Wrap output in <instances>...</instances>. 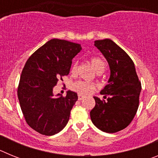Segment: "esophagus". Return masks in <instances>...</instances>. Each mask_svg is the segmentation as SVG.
Segmentation results:
<instances>
[{"mask_svg":"<svg viewBox=\"0 0 158 158\" xmlns=\"http://www.w3.org/2000/svg\"><path fill=\"white\" fill-rule=\"evenodd\" d=\"M84 97H85V96H84L83 95H81V94H78V100H83Z\"/></svg>","mask_w":158,"mask_h":158,"instance_id":"34e87169","label":"esophagus"}]
</instances>
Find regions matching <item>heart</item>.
Returning a JSON list of instances; mask_svg holds the SVG:
<instances>
[{
	"label": "heart",
	"mask_w": 158,
	"mask_h": 158,
	"mask_svg": "<svg viewBox=\"0 0 158 158\" xmlns=\"http://www.w3.org/2000/svg\"><path fill=\"white\" fill-rule=\"evenodd\" d=\"M91 63L95 70L97 72H104L105 69L106 64L104 62V60L98 57H93L91 58ZM77 69V63H74L72 66V72H75ZM73 89L77 91V93H81V94H89L93 90L94 87L93 85L87 81H78L75 82L72 86Z\"/></svg>",
	"instance_id": "b5f03b06"
}]
</instances>
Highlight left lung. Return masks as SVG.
<instances>
[{
    "mask_svg": "<svg viewBox=\"0 0 158 158\" xmlns=\"http://www.w3.org/2000/svg\"><path fill=\"white\" fill-rule=\"evenodd\" d=\"M97 47L107 61L110 77L100 91L107 100L94 96L96 105L90 111L93 123L100 131L115 133L133 120L139 104L141 82L130 56L109 39L96 40Z\"/></svg>",
    "mask_w": 158,
    "mask_h": 158,
    "instance_id": "obj_1",
    "label": "left lung"
}]
</instances>
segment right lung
Segmentation results:
<instances>
[{"label":"right lung","instance_id":"1","mask_svg":"<svg viewBox=\"0 0 158 158\" xmlns=\"http://www.w3.org/2000/svg\"><path fill=\"white\" fill-rule=\"evenodd\" d=\"M81 49L78 43L53 39L38 49L23 67L18 99L27 123L41 135H55L69 121L77 94L69 90L65 97L54 96L53 89L59 78L69 74L72 59Z\"/></svg>","mask_w":158,"mask_h":158}]
</instances>
